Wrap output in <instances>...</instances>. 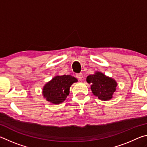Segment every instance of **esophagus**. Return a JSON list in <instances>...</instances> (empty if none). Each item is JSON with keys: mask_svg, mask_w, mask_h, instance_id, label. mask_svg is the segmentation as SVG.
I'll return each instance as SVG.
<instances>
[{"mask_svg": "<svg viewBox=\"0 0 147 147\" xmlns=\"http://www.w3.org/2000/svg\"><path fill=\"white\" fill-rule=\"evenodd\" d=\"M76 77H77V78H78V80H82L83 78H84L83 74L82 73L77 74H76Z\"/></svg>", "mask_w": 147, "mask_h": 147, "instance_id": "1", "label": "esophagus"}]
</instances>
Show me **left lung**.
I'll return each instance as SVG.
<instances>
[{"instance_id":"1","label":"left lung","mask_w":147,"mask_h":147,"mask_svg":"<svg viewBox=\"0 0 147 147\" xmlns=\"http://www.w3.org/2000/svg\"><path fill=\"white\" fill-rule=\"evenodd\" d=\"M86 81L91 85V89L94 95L102 100H110L116 90V82L99 72L89 75Z\"/></svg>"}]
</instances>
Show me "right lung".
I'll list each match as a JSON object with an SVG mask.
<instances>
[{
  "mask_svg": "<svg viewBox=\"0 0 147 147\" xmlns=\"http://www.w3.org/2000/svg\"><path fill=\"white\" fill-rule=\"evenodd\" d=\"M78 81L71 75L57 76L45 84L43 89V94L50 102L58 104L65 100L69 94L71 86Z\"/></svg>",
  "mask_w": 147,
  "mask_h": 147,
  "instance_id": "add662e5",
  "label": "right lung"
}]
</instances>
